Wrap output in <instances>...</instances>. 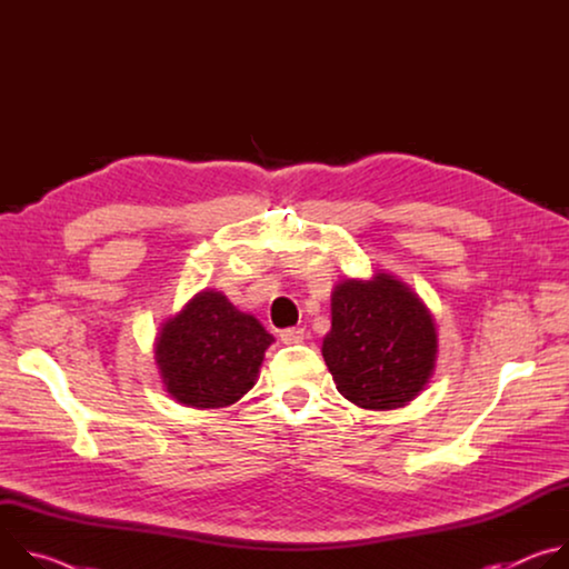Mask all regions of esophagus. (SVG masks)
<instances>
[{
  "instance_id": "34e87169",
  "label": "esophagus",
  "mask_w": 569,
  "mask_h": 569,
  "mask_svg": "<svg viewBox=\"0 0 569 569\" xmlns=\"http://www.w3.org/2000/svg\"><path fill=\"white\" fill-rule=\"evenodd\" d=\"M303 336H306L303 329H283L279 338L283 345H299L303 340Z\"/></svg>"
}]
</instances>
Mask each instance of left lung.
I'll return each mask as SVG.
<instances>
[{
	"mask_svg": "<svg viewBox=\"0 0 569 569\" xmlns=\"http://www.w3.org/2000/svg\"><path fill=\"white\" fill-rule=\"evenodd\" d=\"M321 356L338 391L365 410L408 405L437 360L435 321L421 299L389 274L347 279L331 297Z\"/></svg>",
	"mask_w": 569,
	"mask_h": 569,
	"instance_id": "obj_1",
	"label": "left lung"
}]
</instances>
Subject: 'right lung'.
I'll list each match as a JSON object with an SVG mask.
<instances>
[{
  "label": "right lung",
  "instance_id": "add662e5",
  "mask_svg": "<svg viewBox=\"0 0 569 569\" xmlns=\"http://www.w3.org/2000/svg\"><path fill=\"white\" fill-rule=\"evenodd\" d=\"M274 338L222 292H198L169 319L154 347L169 393L191 408H227L248 393Z\"/></svg>",
  "mask_w": 569,
  "mask_h": 569
}]
</instances>
